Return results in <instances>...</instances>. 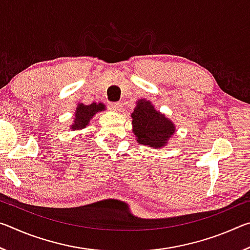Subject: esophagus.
<instances>
[{
	"instance_id": "obj_1",
	"label": "esophagus",
	"mask_w": 250,
	"mask_h": 250,
	"mask_svg": "<svg viewBox=\"0 0 250 250\" xmlns=\"http://www.w3.org/2000/svg\"><path fill=\"white\" fill-rule=\"evenodd\" d=\"M121 104L120 103H111L109 104V108L111 109V110H113V111H117V112H119L120 110H121Z\"/></svg>"
}]
</instances>
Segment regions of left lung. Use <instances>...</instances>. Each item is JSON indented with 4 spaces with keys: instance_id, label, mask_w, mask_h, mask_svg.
<instances>
[{
    "instance_id": "1",
    "label": "left lung",
    "mask_w": 250,
    "mask_h": 250,
    "mask_svg": "<svg viewBox=\"0 0 250 250\" xmlns=\"http://www.w3.org/2000/svg\"><path fill=\"white\" fill-rule=\"evenodd\" d=\"M135 104L131 112L135 140L155 149L166 146L176 132L175 125L164 113L158 111L150 100L139 99Z\"/></svg>"
}]
</instances>
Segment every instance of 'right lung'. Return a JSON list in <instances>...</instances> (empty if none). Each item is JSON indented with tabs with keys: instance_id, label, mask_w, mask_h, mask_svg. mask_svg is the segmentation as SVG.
<instances>
[{
	"instance_id": "obj_1",
	"label": "right lung",
	"mask_w": 250,
	"mask_h": 250,
	"mask_svg": "<svg viewBox=\"0 0 250 250\" xmlns=\"http://www.w3.org/2000/svg\"><path fill=\"white\" fill-rule=\"evenodd\" d=\"M104 110L105 104L103 103H92L91 104H83L79 103L75 110L74 121L70 125V129L73 131L84 129L89 125L90 120L95 117L96 113L104 111Z\"/></svg>"
}]
</instances>
